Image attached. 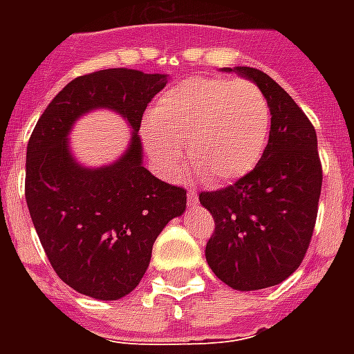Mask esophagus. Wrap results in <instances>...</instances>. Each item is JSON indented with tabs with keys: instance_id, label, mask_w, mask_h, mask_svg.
Wrapping results in <instances>:
<instances>
[{
	"instance_id": "1",
	"label": "esophagus",
	"mask_w": 354,
	"mask_h": 354,
	"mask_svg": "<svg viewBox=\"0 0 354 354\" xmlns=\"http://www.w3.org/2000/svg\"><path fill=\"white\" fill-rule=\"evenodd\" d=\"M187 205H189V207H192V208L197 207V195H195V193H193V192L187 193Z\"/></svg>"
}]
</instances>
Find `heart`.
<instances>
[{"instance_id":"obj_1","label":"heart","mask_w":354,"mask_h":354,"mask_svg":"<svg viewBox=\"0 0 354 354\" xmlns=\"http://www.w3.org/2000/svg\"><path fill=\"white\" fill-rule=\"evenodd\" d=\"M142 138L162 174L184 159L216 185L245 178L266 151L271 113L260 88L248 81L192 77L161 94Z\"/></svg>"}]
</instances>
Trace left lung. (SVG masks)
<instances>
[{"label":"left lung","instance_id":"obj_1","mask_svg":"<svg viewBox=\"0 0 354 354\" xmlns=\"http://www.w3.org/2000/svg\"><path fill=\"white\" fill-rule=\"evenodd\" d=\"M252 81L271 111V131L260 162L230 187L199 195L214 218L207 243L210 269L241 292L281 284L304 261L317 222L322 169L317 132L301 108L267 73L223 68Z\"/></svg>","mask_w":354,"mask_h":354}]
</instances>
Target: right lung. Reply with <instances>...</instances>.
Returning a JSON list of instances; mask_svg holds the SVG:
<instances>
[{
	"instance_id": "1",
	"label": "right lung",
	"mask_w": 354,
	"mask_h": 354,
	"mask_svg": "<svg viewBox=\"0 0 354 354\" xmlns=\"http://www.w3.org/2000/svg\"><path fill=\"white\" fill-rule=\"evenodd\" d=\"M169 83L167 73L100 70L70 81L45 108L26 149V203L50 266L75 292L121 299L146 273L155 239L185 212V189L144 167L142 115ZM94 109L124 117L129 146L109 165L77 161L69 132Z\"/></svg>"
}]
</instances>
